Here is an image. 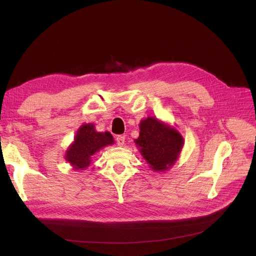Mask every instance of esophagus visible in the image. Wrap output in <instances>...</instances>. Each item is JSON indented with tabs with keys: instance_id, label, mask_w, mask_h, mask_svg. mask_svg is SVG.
Returning <instances> with one entry per match:
<instances>
[{
	"instance_id": "esophagus-1",
	"label": "esophagus",
	"mask_w": 256,
	"mask_h": 256,
	"mask_svg": "<svg viewBox=\"0 0 256 256\" xmlns=\"http://www.w3.org/2000/svg\"><path fill=\"white\" fill-rule=\"evenodd\" d=\"M116 142H117V144H118L119 146H122V145L124 144V142H126V137L122 136V135L117 136V137H116Z\"/></svg>"
}]
</instances>
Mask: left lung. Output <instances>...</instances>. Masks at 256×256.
Wrapping results in <instances>:
<instances>
[{
  "mask_svg": "<svg viewBox=\"0 0 256 256\" xmlns=\"http://www.w3.org/2000/svg\"><path fill=\"white\" fill-rule=\"evenodd\" d=\"M135 142L154 171H164L173 166L184 146L180 132L154 117L141 120L140 135Z\"/></svg>",
  "mask_w": 256,
  "mask_h": 256,
  "instance_id": "8db88e82",
  "label": "left lung"
}]
</instances>
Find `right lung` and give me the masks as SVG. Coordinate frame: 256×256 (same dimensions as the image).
<instances>
[{
	"label": "right lung",
	"instance_id": "add662e5",
	"mask_svg": "<svg viewBox=\"0 0 256 256\" xmlns=\"http://www.w3.org/2000/svg\"><path fill=\"white\" fill-rule=\"evenodd\" d=\"M113 143V136L109 132H98L94 124H83L78 130L74 141L66 150L65 160L76 170H84L91 164L94 154L102 147Z\"/></svg>",
	"mask_w": 256,
	"mask_h": 256
}]
</instances>
